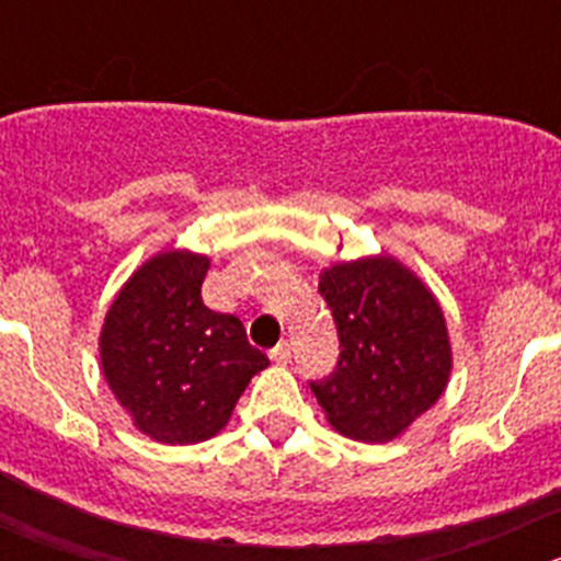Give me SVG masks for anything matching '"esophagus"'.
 <instances>
[{"instance_id": "34e87169", "label": "esophagus", "mask_w": 561, "mask_h": 561, "mask_svg": "<svg viewBox=\"0 0 561 561\" xmlns=\"http://www.w3.org/2000/svg\"><path fill=\"white\" fill-rule=\"evenodd\" d=\"M290 358H293V355H290V344H287V342H279L274 350H271V360H274V364L287 366V364H290Z\"/></svg>"}]
</instances>
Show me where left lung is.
<instances>
[{"label":"left lung","mask_w":561,"mask_h":561,"mask_svg":"<svg viewBox=\"0 0 561 561\" xmlns=\"http://www.w3.org/2000/svg\"><path fill=\"white\" fill-rule=\"evenodd\" d=\"M320 296L339 331V364L309 382L339 434L390 443L448 388L454 353L434 293L390 254L336 263L320 274Z\"/></svg>","instance_id":"left-lung-1"}]
</instances>
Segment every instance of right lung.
I'll return each mask as SVG.
<instances>
[{
    "label": "right lung",
    "mask_w": 561,
    "mask_h": 561,
    "mask_svg": "<svg viewBox=\"0 0 561 561\" xmlns=\"http://www.w3.org/2000/svg\"><path fill=\"white\" fill-rule=\"evenodd\" d=\"M211 260L165 249L118 290L100 331L107 388L135 428L162 445H195L228 426L249 380L268 358L236 314L203 304Z\"/></svg>",
    "instance_id": "1"
}]
</instances>
